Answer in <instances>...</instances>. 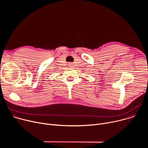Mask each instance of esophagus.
<instances>
[{"mask_svg": "<svg viewBox=\"0 0 148 148\" xmlns=\"http://www.w3.org/2000/svg\"><path fill=\"white\" fill-rule=\"evenodd\" d=\"M69 64V67H71V66H72V64H71V63H70V64Z\"/></svg>", "mask_w": 148, "mask_h": 148, "instance_id": "1", "label": "esophagus"}]
</instances>
